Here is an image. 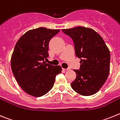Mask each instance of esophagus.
Returning a JSON list of instances; mask_svg holds the SVG:
<instances>
[{"instance_id": "1", "label": "esophagus", "mask_w": 120, "mask_h": 120, "mask_svg": "<svg viewBox=\"0 0 120 120\" xmlns=\"http://www.w3.org/2000/svg\"><path fill=\"white\" fill-rule=\"evenodd\" d=\"M64 69L65 71H69L70 70V69L69 68H66V69Z\"/></svg>"}]
</instances>
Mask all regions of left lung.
I'll use <instances>...</instances> for the list:
<instances>
[{
  "label": "left lung",
  "instance_id": "left-lung-1",
  "mask_svg": "<svg viewBox=\"0 0 120 120\" xmlns=\"http://www.w3.org/2000/svg\"><path fill=\"white\" fill-rule=\"evenodd\" d=\"M74 41L75 55L80 59V69L71 85L76 92L89 96L97 92L110 71V52L103 39L92 29L78 26L62 30Z\"/></svg>",
  "mask_w": 120,
  "mask_h": 120
}]
</instances>
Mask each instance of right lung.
Returning <instances> with one entry per match:
<instances>
[{"mask_svg": "<svg viewBox=\"0 0 120 120\" xmlns=\"http://www.w3.org/2000/svg\"><path fill=\"white\" fill-rule=\"evenodd\" d=\"M59 30L38 28L27 31L19 39L11 56L12 73L24 91L35 97L47 94L54 86L60 66L46 63L49 43Z\"/></svg>", "mask_w": 120, "mask_h": 120, "instance_id": "right-lung-1", "label": "right lung"}]
</instances>
